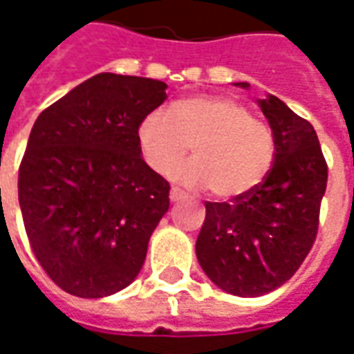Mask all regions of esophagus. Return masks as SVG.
Returning <instances> with one entry per match:
<instances>
[{"label":"esophagus","instance_id":"esophagus-1","mask_svg":"<svg viewBox=\"0 0 354 354\" xmlns=\"http://www.w3.org/2000/svg\"><path fill=\"white\" fill-rule=\"evenodd\" d=\"M184 197H185V193L182 192V189H178V187H172V189H170V201H172V203L184 199Z\"/></svg>","mask_w":354,"mask_h":354}]
</instances>
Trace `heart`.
I'll return each mask as SVG.
<instances>
[{
    "instance_id": "b5f03b06",
    "label": "heart",
    "mask_w": 354,
    "mask_h": 354,
    "mask_svg": "<svg viewBox=\"0 0 354 354\" xmlns=\"http://www.w3.org/2000/svg\"><path fill=\"white\" fill-rule=\"evenodd\" d=\"M146 162L167 172L192 149L195 159L172 170L178 182L210 187L218 199H237L263 182L273 167L271 127L227 96L195 94L155 108L136 131Z\"/></svg>"
}]
</instances>
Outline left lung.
Segmentation results:
<instances>
[{"label":"left lung","instance_id":"obj_1","mask_svg":"<svg viewBox=\"0 0 354 354\" xmlns=\"http://www.w3.org/2000/svg\"><path fill=\"white\" fill-rule=\"evenodd\" d=\"M258 104L274 136L273 167L243 197L207 201L195 245L208 279L241 297L273 292L299 269L317 239L328 182L326 159L313 124L273 94Z\"/></svg>","mask_w":354,"mask_h":354}]
</instances>
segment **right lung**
<instances>
[{"mask_svg":"<svg viewBox=\"0 0 354 354\" xmlns=\"http://www.w3.org/2000/svg\"><path fill=\"white\" fill-rule=\"evenodd\" d=\"M165 91L162 81L98 73L35 119L20 210L39 266L68 294H115L144 266L170 185L142 159L136 131Z\"/></svg>","mask_w":354,"mask_h":354,"instance_id":"1","label":"right lung"}]
</instances>
